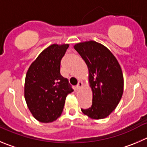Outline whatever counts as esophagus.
Listing matches in <instances>:
<instances>
[{"mask_svg":"<svg viewBox=\"0 0 147 147\" xmlns=\"http://www.w3.org/2000/svg\"><path fill=\"white\" fill-rule=\"evenodd\" d=\"M82 86H83V84H82V82H79L77 86H76V88H77L78 89H82Z\"/></svg>","mask_w":147,"mask_h":147,"instance_id":"34e87169","label":"esophagus"}]
</instances>
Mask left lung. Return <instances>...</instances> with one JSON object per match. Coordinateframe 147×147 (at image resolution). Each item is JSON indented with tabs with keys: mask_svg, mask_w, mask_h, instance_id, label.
<instances>
[{
	"mask_svg": "<svg viewBox=\"0 0 147 147\" xmlns=\"http://www.w3.org/2000/svg\"><path fill=\"white\" fill-rule=\"evenodd\" d=\"M88 68L89 85L92 92V105L82 109L92 119L105 118L116 108L123 93V76L121 65L112 52L93 40L74 46Z\"/></svg>",
	"mask_w": 147,
	"mask_h": 147,
	"instance_id": "8db88e82",
	"label": "left lung"
}]
</instances>
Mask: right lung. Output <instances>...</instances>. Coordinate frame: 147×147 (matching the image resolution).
I'll use <instances>...</instances> for the list:
<instances>
[{
    "label": "right lung",
    "mask_w": 147,
    "mask_h": 147,
    "mask_svg": "<svg viewBox=\"0 0 147 147\" xmlns=\"http://www.w3.org/2000/svg\"><path fill=\"white\" fill-rule=\"evenodd\" d=\"M69 44H53L40 53L26 72L24 98L36 120L51 123L61 115L65 98L73 92L60 74L61 61Z\"/></svg>",
    "instance_id": "obj_1"
}]
</instances>
